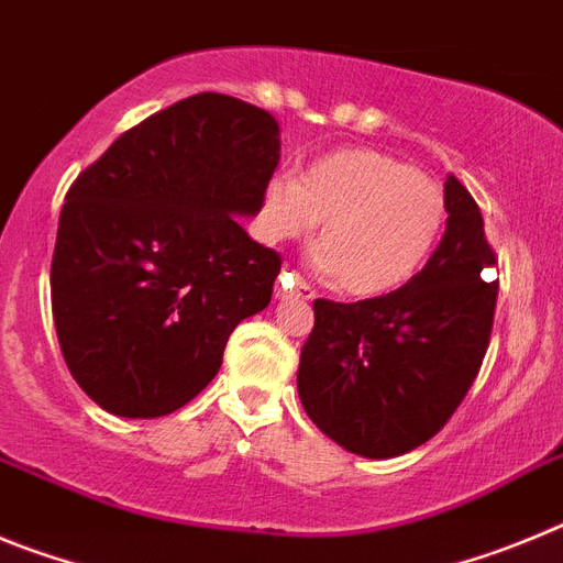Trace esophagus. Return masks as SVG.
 Segmentation results:
<instances>
[{"label":"esophagus","instance_id":"1","mask_svg":"<svg viewBox=\"0 0 563 563\" xmlns=\"http://www.w3.org/2000/svg\"><path fill=\"white\" fill-rule=\"evenodd\" d=\"M275 297L277 300H313V288L300 275L283 272L275 286Z\"/></svg>","mask_w":563,"mask_h":563}]
</instances>
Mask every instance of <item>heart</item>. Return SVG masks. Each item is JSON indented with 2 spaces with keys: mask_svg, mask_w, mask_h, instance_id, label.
<instances>
[{
  "mask_svg": "<svg viewBox=\"0 0 563 563\" xmlns=\"http://www.w3.org/2000/svg\"><path fill=\"white\" fill-rule=\"evenodd\" d=\"M443 187L378 151H336L302 176L277 174L263 190L261 227L272 241L319 227L313 255L353 297H378L412 280L445 227Z\"/></svg>",
  "mask_w": 563,
  "mask_h": 563,
  "instance_id": "1",
  "label": "heart"
}]
</instances>
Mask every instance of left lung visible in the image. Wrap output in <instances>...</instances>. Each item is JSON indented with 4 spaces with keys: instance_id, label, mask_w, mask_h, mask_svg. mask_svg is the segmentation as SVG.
I'll use <instances>...</instances> for the list:
<instances>
[{
    "instance_id": "left-lung-1",
    "label": "left lung",
    "mask_w": 563,
    "mask_h": 563,
    "mask_svg": "<svg viewBox=\"0 0 563 563\" xmlns=\"http://www.w3.org/2000/svg\"><path fill=\"white\" fill-rule=\"evenodd\" d=\"M429 263L398 291L358 302L313 300L297 369L308 418L353 454L387 460L445 427L479 373L494 328L496 255L483 212L457 176Z\"/></svg>"
}]
</instances>
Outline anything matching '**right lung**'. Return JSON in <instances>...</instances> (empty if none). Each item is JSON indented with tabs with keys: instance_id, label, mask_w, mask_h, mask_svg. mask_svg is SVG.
<instances>
[{
	"instance_id": "add662e5",
	"label": "right lung",
	"mask_w": 563,
	"mask_h": 563,
	"mask_svg": "<svg viewBox=\"0 0 563 563\" xmlns=\"http://www.w3.org/2000/svg\"><path fill=\"white\" fill-rule=\"evenodd\" d=\"M280 162L269 111L201 92L120 134L58 219L49 294L78 387L120 418L176 412L263 311L280 255L235 216L261 212Z\"/></svg>"
}]
</instances>
